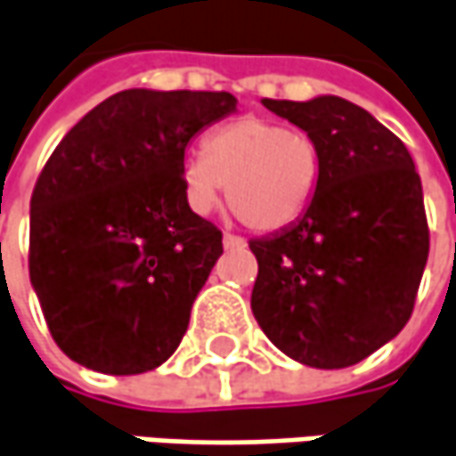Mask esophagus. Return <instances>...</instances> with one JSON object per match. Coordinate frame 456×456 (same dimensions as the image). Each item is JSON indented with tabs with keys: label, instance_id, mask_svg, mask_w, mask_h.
Here are the masks:
<instances>
[{
	"label": "esophagus",
	"instance_id": "obj_1",
	"mask_svg": "<svg viewBox=\"0 0 456 456\" xmlns=\"http://www.w3.org/2000/svg\"><path fill=\"white\" fill-rule=\"evenodd\" d=\"M223 246H225L228 251H233V248H243L246 240L240 239V236H233V233H225V236H223Z\"/></svg>",
	"mask_w": 456,
	"mask_h": 456
}]
</instances>
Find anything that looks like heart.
I'll return each mask as SVG.
<instances>
[{"instance_id": "heart-1", "label": "heart", "mask_w": 456, "mask_h": 456, "mask_svg": "<svg viewBox=\"0 0 456 456\" xmlns=\"http://www.w3.org/2000/svg\"><path fill=\"white\" fill-rule=\"evenodd\" d=\"M321 149L305 130L264 118L217 127L205 151L182 164V190L194 213L208 216L223 184L233 216L251 231H282L305 213L321 184Z\"/></svg>"}]
</instances>
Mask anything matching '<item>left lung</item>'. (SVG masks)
Returning a JSON list of instances; mask_svg holds the SVG:
<instances>
[{
  "mask_svg": "<svg viewBox=\"0 0 456 456\" xmlns=\"http://www.w3.org/2000/svg\"><path fill=\"white\" fill-rule=\"evenodd\" d=\"M262 104L313 135L323 167L303 216L248 240L259 262L254 318L289 359L352 367L413 313L428 259L421 176L398 135L349 100Z\"/></svg>",
  "mask_w": 456,
  "mask_h": 456,
  "instance_id": "obj_1",
  "label": "left lung"
}]
</instances>
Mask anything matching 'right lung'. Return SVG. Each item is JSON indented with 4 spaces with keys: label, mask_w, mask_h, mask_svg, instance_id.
Instances as JSON below:
<instances>
[{
    "label": "right lung",
    "mask_w": 456,
    "mask_h": 456,
    "mask_svg": "<svg viewBox=\"0 0 456 456\" xmlns=\"http://www.w3.org/2000/svg\"><path fill=\"white\" fill-rule=\"evenodd\" d=\"M236 107L228 92L126 89L56 146L30 200V282L69 359L141 375L176 352L223 254L184 200V151Z\"/></svg>",
    "instance_id": "obj_1"
}]
</instances>
